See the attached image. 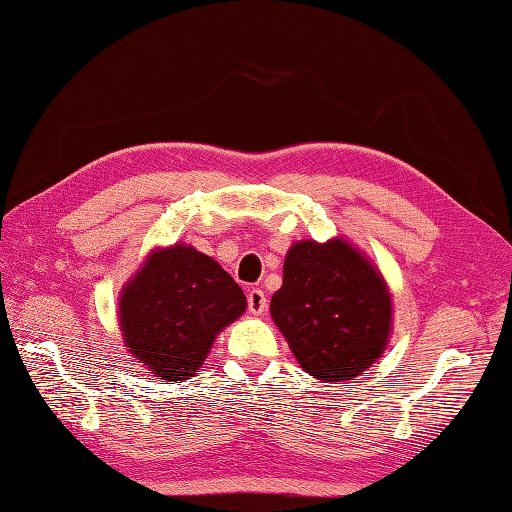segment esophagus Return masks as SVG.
I'll return each instance as SVG.
<instances>
[{
    "instance_id": "obj_1",
    "label": "esophagus",
    "mask_w": 512,
    "mask_h": 512,
    "mask_svg": "<svg viewBox=\"0 0 512 512\" xmlns=\"http://www.w3.org/2000/svg\"><path fill=\"white\" fill-rule=\"evenodd\" d=\"M246 303H248V312H251L253 316H261L266 312V294L261 292L259 288H253L251 292H248L246 296Z\"/></svg>"
}]
</instances>
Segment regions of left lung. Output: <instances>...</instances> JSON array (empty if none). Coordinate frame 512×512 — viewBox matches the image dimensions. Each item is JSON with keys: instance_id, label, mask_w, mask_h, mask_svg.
<instances>
[{"instance_id": "1", "label": "left lung", "mask_w": 512, "mask_h": 512, "mask_svg": "<svg viewBox=\"0 0 512 512\" xmlns=\"http://www.w3.org/2000/svg\"><path fill=\"white\" fill-rule=\"evenodd\" d=\"M270 314L303 371L342 382L382 355L390 294L375 268L347 242H299L283 264Z\"/></svg>"}]
</instances>
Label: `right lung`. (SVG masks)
<instances>
[{
	"label": "right lung",
	"instance_id": "add662e5",
	"mask_svg": "<svg viewBox=\"0 0 512 512\" xmlns=\"http://www.w3.org/2000/svg\"><path fill=\"white\" fill-rule=\"evenodd\" d=\"M246 310V296L218 261L176 244L154 253L120 299L128 351L159 379L198 373L220 329Z\"/></svg>",
	"mask_w": 512,
	"mask_h": 512
}]
</instances>
